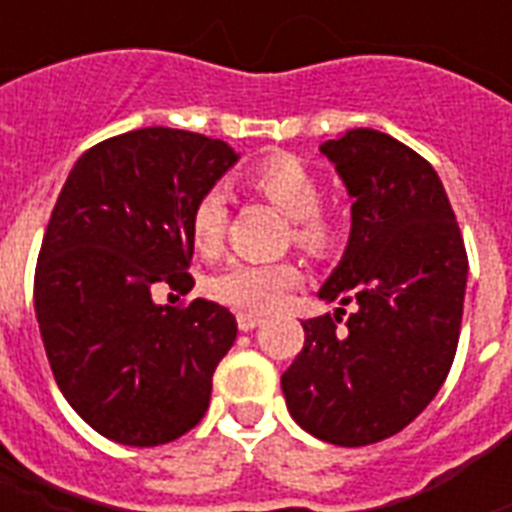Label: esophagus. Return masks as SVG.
Here are the masks:
<instances>
[{
  "label": "esophagus",
  "mask_w": 512,
  "mask_h": 512,
  "mask_svg": "<svg viewBox=\"0 0 512 512\" xmlns=\"http://www.w3.org/2000/svg\"><path fill=\"white\" fill-rule=\"evenodd\" d=\"M239 329L241 332H252V329H257L260 324H263V319L260 316H252V313H239Z\"/></svg>",
  "instance_id": "esophagus-1"
}]
</instances>
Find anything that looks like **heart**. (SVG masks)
<instances>
[{
    "label": "heart",
    "instance_id": "1",
    "mask_svg": "<svg viewBox=\"0 0 512 512\" xmlns=\"http://www.w3.org/2000/svg\"><path fill=\"white\" fill-rule=\"evenodd\" d=\"M249 188L265 201L281 209L292 223V239L308 255H327L340 241V223L321 209L324 185L316 172L297 159H271L249 175ZM228 204L220 188H209L191 209V241L201 255H215L223 247ZM300 281V271L292 263H255L233 260L207 281V292L217 303L233 311L265 313L273 311L287 292Z\"/></svg>",
    "mask_w": 512,
    "mask_h": 512
}]
</instances>
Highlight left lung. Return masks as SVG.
<instances>
[{"mask_svg": "<svg viewBox=\"0 0 512 512\" xmlns=\"http://www.w3.org/2000/svg\"><path fill=\"white\" fill-rule=\"evenodd\" d=\"M353 199L342 260L324 303L354 305L303 321L305 345L281 390L292 420L337 446L396 436L436 398L452 369L468 255L441 177L385 132L348 130L321 143Z\"/></svg>", "mask_w": 512, "mask_h": 512, "instance_id": "8db88e82", "label": "left lung"}]
</instances>
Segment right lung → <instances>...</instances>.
Segmentation results:
<instances>
[{
    "mask_svg": "<svg viewBox=\"0 0 512 512\" xmlns=\"http://www.w3.org/2000/svg\"><path fill=\"white\" fill-rule=\"evenodd\" d=\"M236 162L223 140L146 127L84 151L55 201L36 321L60 393L116 444H167L207 412L236 319L212 300L170 308L151 292H191V209Z\"/></svg>",
    "mask_w": 512,
    "mask_h": 512,
    "instance_id": "obj_1",
    "label": "right lung"
}]
</instances>
